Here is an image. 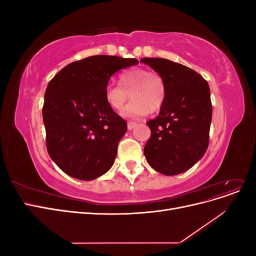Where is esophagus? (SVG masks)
I'll return each instance as SVG.
<instances>
[{"label":"esophagus","mask_w":256,"mask_h":256,"mask_svg":"<svg viewBox=\"0 0 256 256\" xmlns=\"http://www.w3.org/2000/svg\"><path fill=\"white\" fill-rule=\"evenodd\" d=\"M136 126V122H128V124H127L128 130H132Z\"/></svg>","instance_id":"esophagus-1"}]
</instances>
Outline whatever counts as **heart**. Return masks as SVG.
<instances>
[{
  "mask_svg": "<svg viewBox=\"0 0 256 256\" xmlns=\"http://www.w3.org/2000/svg\"><path fill=\"white\" fill-rule=\"evenodd\" d=\"M132 98L122 115L128 118H142L150 111H159L166 102V83L161 76L148 69L134 67L122 72L120 84L109 83L104 90L108 104L113 110L122 111L128 99Z\"/></svg>",
  "mask_w": 256,
  "mask_h": 256,
  "instance_id": "heart-1",
  "label": "heart"
}]
</instances>
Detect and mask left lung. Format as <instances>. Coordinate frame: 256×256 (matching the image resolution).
Segmentation results:
<instances>
[{
	"instance_id": "1",
	"label": "left lung",
	"mask_w": 256,
	"mask_h": 256,
	"mask_svg": "<svg viewBox=\"0 0 256 256\" xmlns=\"http://www.w3.org/2000/svg\"><path fill=\"white\" fill-rule=\"evenodd\" d=\"M166 83V102L156 118L147 122L150 138L145 158L157 172L173 176L187 171L208 147L212 116L207 81L193 69L159 58L141 60Z\"/></svg>"
}]
</instances>
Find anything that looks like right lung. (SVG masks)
I'll use <instances>...</instances> for the list:
<instances>
[{
  "mask_svg": "<svg viewBox=\"0 0 256 256\" xmlns=\"http://www.w3.org/2000/svg\"><path fill=\"white\" fill-rule=\"evenodd\" d=\"M136 58L94 56L65 66L44 92L42 118L50 158L67 175L92 180L112 168L127 122L108 104L111 76Z\"/></svg>",
  "mask_w": 256,
  "mask_h": 256,
  "instance_id": "add662e5",
  "label": "right lung"
}]
</instances>
